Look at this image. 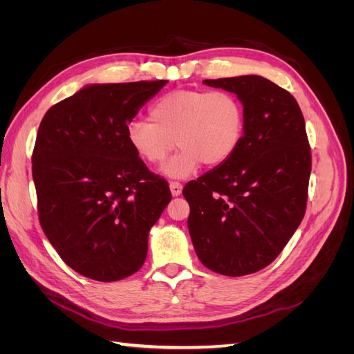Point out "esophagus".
Returning a JSON list of instances; mask_svg holds the SVG:
<instances>
[{
    "mask_svg": "<svg viewBox=\"0 0 354 354\" xmlns=\"http://www.w3.org/2000/svg\"><path fill=\"white\" fill-rule=\"evenodd\" d=\"M181 189H183V186H181V183H178V181H171L169 183V190L171 194H173V196H178L181 194Z\"/></svg>",
    "mask_w": 354,
    "mask_h": 354,
    "instance_id": "esophagus-1",
    "label": "esophagus"
}]
</instances>
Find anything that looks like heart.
<instances>
[{
  "label": "heart",
  "instance_id": "b5f03b06",
  "mask_svg": "<svg viewBox=\"0 0 354 354\" xmlns=\"http://www.w3.org/2000/svg\"><path fill=\"white\" fill-rule=\"evenodd\" d=\"M149 121L127 127V142L138 159L160 165L176 146L180 151L164 165L169 178H187L203 164L209 168L229 160L243 138L245 108L226 90H176L159 97Z\"/></svg>",
  "mask_w": 354,
  "mask_h": 354
}]
</instances>
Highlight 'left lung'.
I'll use <instances>...</instances> for the list:
<instances>
[{"label": "left lung", "mask_w": 354, "mask_h": 354, "mask_svg": "<svg viewBox=\"0 0 354 354\" xmlns=\"http://www.w3.org/2000/svg\"><path fill=\"white\" fill-rule=\"evenodd\" d=\"M232 91L245 108V133L234 155L183 196L198 259L224 276L269 266L301 223L312 152L301 109L291 93L259 75L202 81Z\"/></svg>", "instance_id": "obj_1"}]
</instances>
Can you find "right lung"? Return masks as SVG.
Returning <instances> with one entry per match:
<instances>
[{"label": "right lung", "instance_id": "right-lung-1", "mask_svg": "<svg viewBox=\"0 0 354 354\" xmlns=\"http://www.w3.org/2000/svg\"><path fill=\"white\" fill-rule=\"evenodd\" d=\"M168 81L88 85L47 111L32 152L38 218L71 269L99 282L143 266L168 183L127 142L138 109Z\"/></svg>", "mask_w": 354, "mask_h": 354}]
</instances>
